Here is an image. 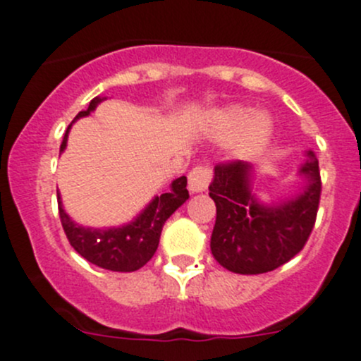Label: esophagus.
<instances>
[{
	"instance_id": "1",
	"label": "esophagus",
	"mask_w": 361,
	"mask_h": 361,
	"mask_svg": "<svg viewBox=\"0 0 361 361\" xmlns=\"http://www.w3.org/2000/svg\"><path fill=\"white\" fill-rule=\"evenodd\" d=\"M189 180V189L192 192H203L207 188H209L210 180H212V170L210 166H195V169L189 172L188 176Z\"/></svg>"
}]
</instances>
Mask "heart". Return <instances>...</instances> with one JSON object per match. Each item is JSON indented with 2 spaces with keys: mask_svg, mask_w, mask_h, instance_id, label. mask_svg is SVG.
<instances>
[{
  "mask_svg": "<svg viewBox=\"0 0 361 361\" xmlns=\"http://www.w3.org/2000/svg\"><path fill=\"white\" fill-rule=\"evenodd\" d=\"M209 130L217 140H235L238 154L251 156L267 145L272 135V121L265 114L252 116V110L244 106H228L210 114Z\"/></svg>",
  "mask_w": 361,
  "mask_h": 361,
  "instance_id": "obj_1",
  "label": "heart"
}]
</instances>
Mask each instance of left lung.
<instances>
[{"label": "left lung", "mask_w": 361, "mask_h": 361, "mask_svg": "<svg viewBox=\"0 0 361 361\" xmlns=\"http://www.w3.org/2000/svg\"><path fill=\"white\" fill-rule=\"evenodd\" d=\"M251 165L240 159L219 163L209 185L216 203L210 251L219 265L244 276L276 270L302 251L316 223L321 196L314 151L307 152L298 172L305 177V188L288 202L259 203L251 191Z\"/></svg>", "instance_id": "8db88e82"}]
</instances>
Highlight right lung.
<instances>
[{"instance_id": "obj_1", "label": "right lung", "mask_w": 361, "mask_h": 361, "mask_svg": "<svg viewBox=\"0 0 361 361\" xmlns=\"http://www.w3.org/2000/svg\"><path fill=\"white\" fill-rule=\"evenodd\" d=\"M99 102H102L99 96L92 98L87 110L78 112L77 117L71 121L66 133H64L63 142H61L59 154L66 149L71 124L78 117L89 116ZM185 185H188V179L182 176L172 182L170 192L154 196V200L130 224H124L119 228H105V230L80 226L75 221H71V217L64 212L63 202H61L58 192L61 224H63V230L70 240L71 247L89 263L112 270V272H135L154 256L159 244V237H161L163 224L189 198Z\"/></svg>"}]
</instances>
